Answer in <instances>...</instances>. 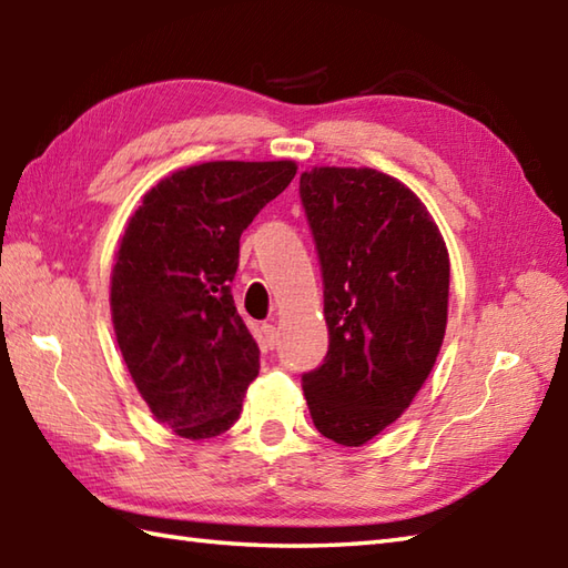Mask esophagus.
I'll use <instances>...</instances> for the list:
<instances>
[{
    "mask_svg": "<svg viewBox=\"0 0 568 568\" xmlns=\"http://www.w3.org/2000/svg\"><path fill=\"white\" fill-rule=\"evenodd\" d=\"M263 339H265V344H268L271 348L275 346V342H277V329H275V324H263Z\"/></svg>",
    "mask_w": 568,
    "mask_h": 568,
    "instance_id": "obj_1",
    "label": "esophagus"
}]
</instances>
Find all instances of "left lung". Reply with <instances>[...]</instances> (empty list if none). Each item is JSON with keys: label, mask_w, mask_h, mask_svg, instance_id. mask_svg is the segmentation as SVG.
I'll return each mask as SVG.
<instances>
[{"label": "left lung", "mask_w": 568, "mask_h": 568, "mask_svg": "<svg viewBox=\"0 0 568 568\" xmlns=\"http://www.w3.org/2000/svg\"><path fill=\"white\" fill-rule=\"evenodd\" d=\"M315 239L329 348L303 376L315 427L361 446L403 415L437 361L449 253L425 204L373 168L300 175Z\"/></svg>", "instance_id": "1"}]
</instances>
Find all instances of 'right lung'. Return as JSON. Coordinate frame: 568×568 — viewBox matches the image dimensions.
Masks as SVG:
<instances>
[{
    "instance_id": "add662e5",
    "label": "right lung",
    "mask_w": 568,
    "mask_h": 568,
    "mask_svg": "<svg viewBox=\"0 0 568 568\" xmlns=\"http://www.w3.org/2000/svg\"><path fill=\"white\" fill-rule=\"evenodd\" d=\"M293 161H214L161 180L131 214L112 271L124 364L155 419L185 439L234 425L258 344L239 317V239L291 185Z\"/></svg>"
}]
</instances>
